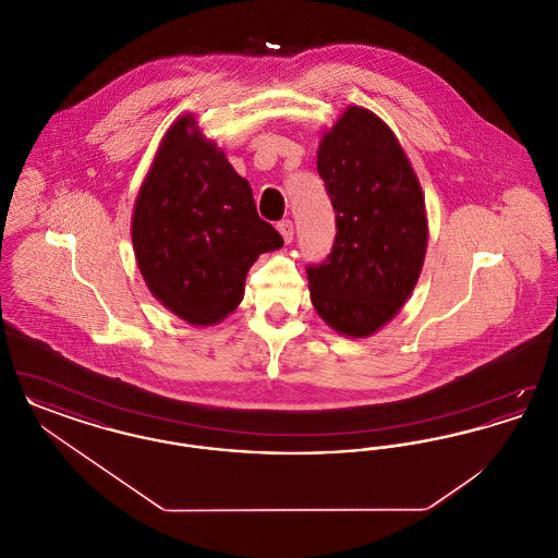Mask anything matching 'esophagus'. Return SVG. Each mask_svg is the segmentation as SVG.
<instances>
[{
  "label": "esophagus",
  "mask_w": 558,
  "mask_h": 558,
  "mask_svg": "<svg viewBox=\"0 0 558 558\" xmlns=\"http://www.w3.org/2000/svg\"><path fill=\"white\" fill-rule=\"evenodd\" d=\"M292 221H289V219H284V221H280L278 223V232L282 234V239H284V242L289 244V242H292Z\"/></svg>",
  "instance_id": "34e87169"
}]
</instances>
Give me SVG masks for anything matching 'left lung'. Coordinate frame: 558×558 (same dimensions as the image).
<instances>
[{
  "label": "left lung",
  "mask_w": 558,
  "mask_h": 558,
  "mask_svg": "<svg viewBox=\"0 0 558 558\" xmlns=\"http://www.w3.org/2000/svg\"><path fill=\"white\" fill-rule=\"evenodd\" d=\"M318 173L337 236L326 262L307 267L312 303L339 335L366 339L398 316L421 278L425 194L391 128L353 105L322 135Z\"/></svg>",
  "instance_id": "1"
}]
</instances>
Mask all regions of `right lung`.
I'll list each match as a JSON object with an SVG mask.
<instances>
[{
    "mask_svg": "<svg viewBox=\"0 0 558 558\" xmlns=\"http://www.w3.org/2000/svg\"><path fill=\"white\" fill-rule=\"evenodd\" d=\"M132 242L150 294L203 328L239 307L246 271L284 244L257 215L248 182L192 112L160 140L133 203Z\"/></svg>",
    "mask_w": 558,
    "mask_h": 558,
    "instance_id": "add662e5",
    "label": "right lung"
}]
</instances>
